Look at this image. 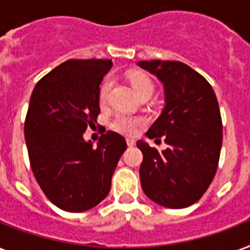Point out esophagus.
I'll list each match as a JSON object with an SVG mask.
<instances>
[{"label":"esophagus","mask_w":250,"mask_h":250,"mask_svg":"<svg viewBox=\"0 0 250 250\" xmlns=\"http://www.w3.org/2000/svg\"><path fill=\"white\" fill-rule=\"evenodd\" d=\"M136 144V142L133 140V139H127V146H133Z\"/></svg>","instance_id":"esophagus-1"}]
</instances>
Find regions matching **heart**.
Instances as JSON below:
<instances>
[{
	"mask_svg": "<svg viewBox=\"0 0 250 250\" xmlns=\"http://www.w3.org/2000/svg\"><path fill=\"white\" fill-rule=\"evenodd\" d=\"M128 80L132 87L136 90L140 97L144 94H152L155 90V83L153 80L150 79L149 76L143 72H131L128 73ZM112 79L111 77H106L102 81L100 86V104H106L110 98V93L112 89ZM146 123L144 118L142 117H133V115H128V114H117L115 117L112 118L110 122V127L114 131H117L123 135H135L138 132V129Z\"/></svg>",
	"mask_w": 250,
	"mask_h": 250,
	"instance_id": "b5f03b06",
	"label": "heart"
}]
</instances>
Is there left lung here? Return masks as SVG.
<instances>
[{
	"label": "left lung",
	"instance_id": "left-lung-1",
	"mask_svg": "<svg viewBox=\"0 0 250 250\" xmlns=\"http://www.w3.org/2000/svg\"><path fill=\"white\" fill-rule=\"evenodd\" d=\"M139 66L156 74L165 89L167 104L148 129V138L164 142L163 152L143 140L140 182L149 199L167 208L194 205L218 170L223 125L216 95L208 81L181 62L150 60Z\"/></svg>",
	"mask_w": 250,
	"mask_h": 250
}]
</instances>
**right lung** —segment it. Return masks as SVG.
<instances>
[{
  "instance_id": "1",
  "label": "right lung",
  "mask_w": 250,
  "mask_h": 250,
  "mask_svg": "<svg viewBox=\"0 0 250 250\" xmlns=\"http://www.w3.org/2000/svg\"><path fill=\"white\" fill-rule=\"evenodd\" d=\"M112 62L66 60L38 81L24 121V139L35 180L59 208L83 212L104 201L112 173L127 149L107 131L93 148L83 138L100 115V85Z\"/></svg>"
}]
</instances>
